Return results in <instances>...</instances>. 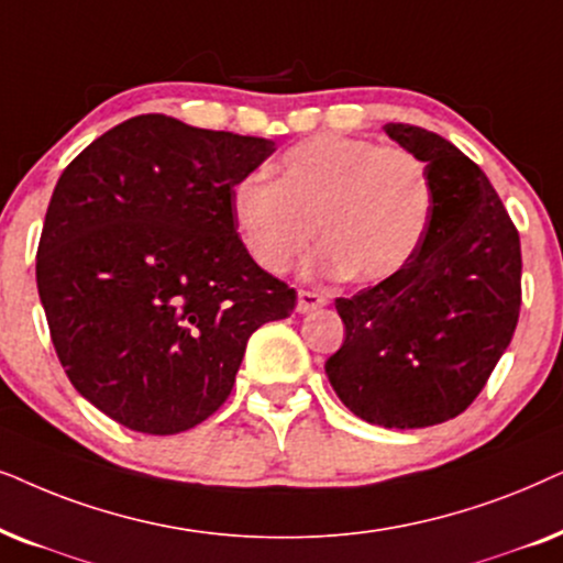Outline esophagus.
I'll return each instance as SVG.
<instances>
[{
  "instance_id": "obj_1",
  "label": "esophagus",
  "mask_w": 563,
  "mask_h": 563,
  "mask_svg": "<svg viewBox=\"0 0 563 563\" xmlns=\"http://www.w3.org/2000/svg\"><path fill=\"white\" fill-rule=\"evenodd\" d=\"M324 303H327V296L313 294V290H298L296 311L298 313H309V311L321 309V306H324Z\"/></svg>"
}]
</instances>
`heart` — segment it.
I'll return each mask as SVG.
<instances>
[{"instance_id":"obj_1","label":"heart","mask_w":563,"mask_h":563,"mask_svg":"<svg viewBox=\"0 0 563 563\" xmlns=\"http://www.w3.org/2000/svg\"><path fill=\"white\" fill-rule=\"evenodd\" d=\"M257 175L231 187V219L244 250L280 275L324 239L313 269L380 283L401 273L422 244L432 213L430 172L404 148L324 133L290 146Z\"/></svg>"}]
</instances>
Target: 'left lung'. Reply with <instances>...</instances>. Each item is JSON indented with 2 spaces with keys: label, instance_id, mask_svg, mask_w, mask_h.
I'll return each mask as SVG.
<instances>
[{
  "label": "left lung",
  "instance_id": "left-lung-1",
  "mask_svg": "<svg viewBox=\"0 0 563 563\" xmlns=\"http://www.w3.org/2000/svg\"><path fill=\"white\" fill-rule=\"evenodd\" d=\"M430 172L432 213L409 265L336 298L344 342L324 363L352 415L415 430L459 417L482 391L520 317V236L482 169L451 141L384 125Z\"/></svg>",
  "mask_w": 563,
  "mask_h": 563
}]
</instances>
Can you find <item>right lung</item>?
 I'll use <instances>...</instances> for the list:
<instances>
[{
	"instance_id": "obj_1",
	"label": "right lung",
	"mask_w": 563,
	"mask_h": 563,
	"mask_svg": "<svg viewBox=\"0 0 563 563\" xmlns=\"http://www.w3.org/2000/svg\"><path fill=\"white\" fill-rule=\"evenodd\" d=\"M275 141L148 112L95 139L51 195L35 280L74 388L146 434L200 424L229 399L252 332L296 290L236 234L231 187Z\"/></svg>"
}]
</instances>
